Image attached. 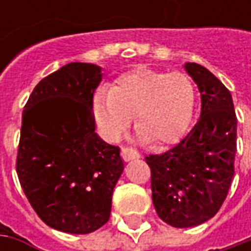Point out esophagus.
I'll list each match as a JSON object with an SVG mask.
<instances>
[{
	"instance_id": "34e87169",
	"label": "esophagus",
	"mask_w": 251,
	"mask_h": 251,
	"mask_svg": "<svg viewBox=\"0 0 251 251\" xmlns=\"http://www.w3.org/2000/svg\"><path fill=\"white\" fill-rule=\"evenodd\" d=\"M121 156H123V159L126 160V162H130V160L140 158V155L135 151L128 150V148H121Z\"/></svg>"
}]
</instances>
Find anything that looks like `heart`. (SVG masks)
<instances>
[{
    "label": "heart",
    "instance_id": "heart-1",
    "mask_svg": "<svg viewBox=\"0 0 251 251\" xmlns=\"http://www.w3.org/2000/svg\"><path fill=\"white\" fill-rule=\"evenodd\" d=\"M194 100V88L186 74L138 68L119 76L110 89H98L93 117L109 141L120 140L134 117L137 138L160 147L184 135Z\"/></svg>",
    "mask_w": 251,
    "mask_h": 251
}]
</instances>
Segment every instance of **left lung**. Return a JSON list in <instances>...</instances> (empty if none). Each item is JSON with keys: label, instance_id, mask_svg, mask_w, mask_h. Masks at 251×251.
I'll list each match as a JSON object with an SVG mask.
<instances>
[{"label": "left lung", "instance_id": "obj_1", "mask_svg": "<svg viewBox=\"0 0 251 251\" xmlns=\"http://www.w3.org/2000/svg\"><path fill=\"white\" fill-rule=\"evenodd\" d=\"M201 95L200 119L176 147L145 160L158 217L175 227L207 222L224 204L235 175L237 119L230 92L207 68L186 63Z\"/></svg>", "mask_w": 251, "mask_h": 251}]
</instances>
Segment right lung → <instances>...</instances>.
<instances>
[{"label": "right lung", "instance_id": "right-lung-1", "mask_svg": "<svg viewBox=\"0 0 251 251\" xmlns=\"http://www.w3.org/2000/svg\"><path fill=\"white\" fill-rule=\"evenodd\" d=\"M96 64L70 63L36 85L22 114L16 173L36 214L60 232L103 226L124 170L120 148L95 132Z\"/></svg>", "mask_w": 251, "mask_h": 251}]
</instances>
